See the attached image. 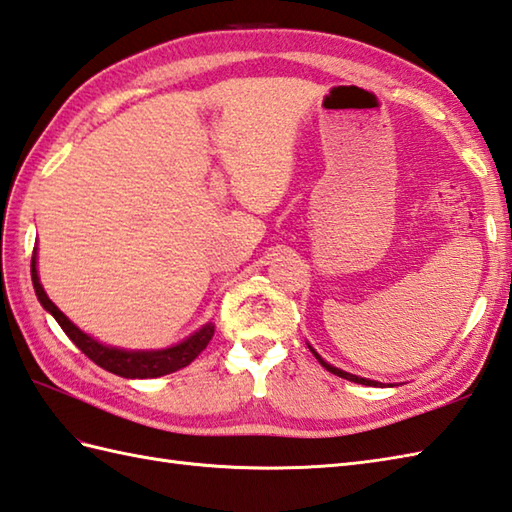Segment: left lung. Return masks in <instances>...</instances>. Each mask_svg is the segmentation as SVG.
Masks as SVG:
<instances>
[{"label":"left lung","mask_w":512,"mask_h":512,"mask_svg":"<svg viewBox=\"0 0 512 512\" xmlns=\"http://www.w3.org/2000/svg\"><path fill=\"white\" fill-rule=\"evenodd\" d=\"M312 349V347H310ZM312 353L316 355V360L323 364L329 373H334V375H338V377H342V379H349V382H355V384H364V386H382L379 382H373V379H366V377H358V375H351V373H347V371H340V368H336V366H331V364H327L323 358H320V355L312 349Z\"/></svg>","instance_id":"obj_1"}]
</instances>
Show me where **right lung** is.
Here are the masks:
<instances>
[{"mask_svg": "<svg viewBox=\"0 0 512 512\" xmlns=\"http://www.w3.org/2000/svg\"><path fill=\"white\" fill-rule=\"evenodd\" d=\"M32 285L34 292H37V299L41 305L50 312L56 323L61 325V329L69 336V340L76 344V347L87 355L91 362L102 366L104 371L115 373L126 379H148V377H161L178 371L187 364H192L200 351L207 349L209 340L213 338V331H216V325L207 323L202 325L196 334L183 340L181 344H174L170 349H159V351H126V349H117V347H106V344L93 340L87 336L85 331H80L71 320L58 310V307L50 301V296L45 294L43 285L39 281V272H37V251L32 255Z\"/></svg>", "mask_w": 512, "mask_h": 512, "instance_id": "add662e5", "label": "right lung"}]
</instances>
